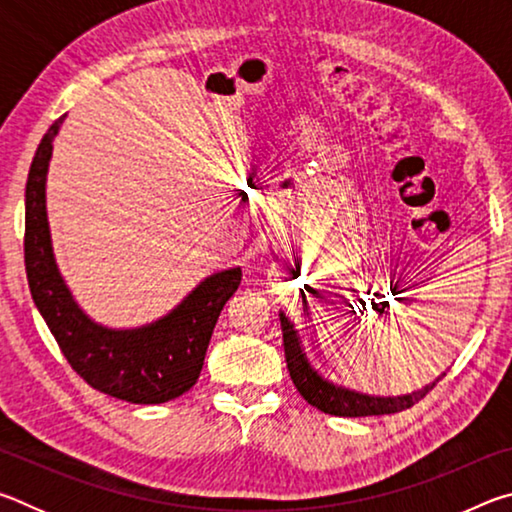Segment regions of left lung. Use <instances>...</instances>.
Wrapping results in <instances>:
<instances>
[{
    "instance_id": "1",
    "label": "left lung",
    "mask_w": 512,
    "mask_h": 512,
    "mask_svg": "<svg viewBox=\"0 0 512 512\" xmlns=\"http://www.w3.org/2000/svg\"><path fill=\"white\" fill-rule=\"evenodd\" d=\"M280 323H282V336H284V354H287V368L289 375L296 384L298 393L305 400L316 406L323 413L339 415V418H363V415H386L397 413L404 409H411L415 402H420L433 386L438 384L440 377L431 381V384L418 388V391L406 393V395H368L361 391H354L343 384L327 379L323 372L314 368V363L309 361L305 352V343H302L300 329L296 323L280 311Z\"/></svg>"
}]
</instances>
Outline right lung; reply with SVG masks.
<instances>
[{
  "instance_id": "add662e5",
  "label": "right lung",
  "mask_w": 512,
  "mask_h": 512,
  "mask_svg": "<svg viewBox=\"0 0 512 512\" xmlns=\"http://www.w3.org/2000/svg\"><path fill=\"white\" fill-rule=\"evenodd\" d=\"M63 117L51 124L33 155L24 192V264L33 302L65 359L92 388L133 404L180 397L201 375L207 345L225 302L241 284V268L203 277L167 314L140 327L94 320L60 273L47 216V171Z\"/></svg>"
}]
</instances>
